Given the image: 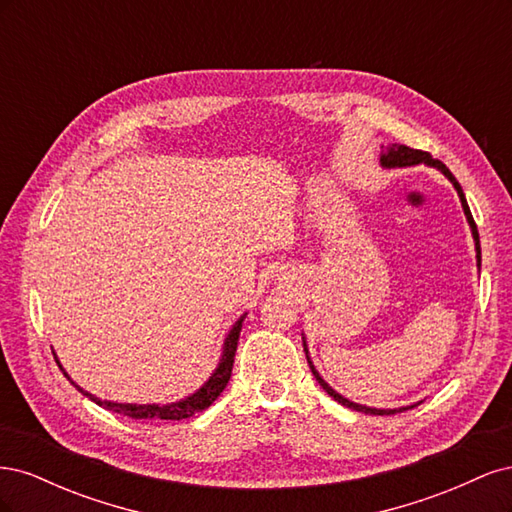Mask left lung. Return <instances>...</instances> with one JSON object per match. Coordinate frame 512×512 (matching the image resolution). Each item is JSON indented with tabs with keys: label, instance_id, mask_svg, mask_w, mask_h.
<instances>
[{
	"label": "left lung",
	"instance_id": "left-lung-1",
	"mask_svg": "<svg viewBox=\"0 0 512 512\" xmlns=\"http://www.w3.org/2000/svg\"><path fill=\"white\" fill-rule=\"evenodd\" d=\"M380 164H382L384 168H401V166L427 164V166L438 168L440 173L455 185V190H457L459 200H461L463 213H466L468 224H470V228H472V237H474V241H476V260H478V267H480V241H478V230H476L474 218H472V213H470L466 194H463L461 185H459V181L453 177L451 170H448L440 160H433V158H431V153L421 151V149H412V147H406V145H397V143H393V145H389V147L384 149V153L380 156ZM303 348H305V354H307V344H305V339H303ZM307 363H309V367H312V374L316 376V380H318V384L322 386V389L327 391L335 401H339V404L346 406V408H352V410H356V412H365V414H378V416H384V414H395V412H404V410H408V408H414V406H406V408H395V410H380V408H367V406H361V404H354V401H350V399H346V397L339 395L337 391H333L331 386L320 378V374L316 371V367L312 365V361H309V354H307Z\"/></svg>",
	"mask_w": 512,
	"mask_h": 512
}]
</instances>
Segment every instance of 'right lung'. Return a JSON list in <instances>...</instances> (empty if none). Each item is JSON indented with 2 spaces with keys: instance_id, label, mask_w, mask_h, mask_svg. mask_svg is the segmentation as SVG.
Returning a JSON list of instances; mask_svg holds the SVG:
<instances>
[{
  "instance_id": "1",
  "label": "right lung",
  "mask_w": 512,
  "mask_h": 512,
  "mask_svg": "<svg viewBox=\"0 0 512 512\" xmlns=\"http://www.w3.org/2000/svg\"><path fill=\"white\" fill-rule=\"evenodd\" d=\"M243 318L245 314L235 322V327L230 329V333L226 335L224 339V350H222V359L218 363V367H215V371L211 374V378L200 386V389L185 397L181 401H175V404H166V406H160V404H115V401H102L98 399L96 395H91L87 391H83L79 384L72 382L70 376L66 374V369L59 365V369L64 371V376L79 389L85 397H89L91 401H96L98 406L106 408V410H113L117 414H123V416H130V418H147V421H183V418H190L194 416L196 412H203L207 410L215 399L220 397V393L226 389V384L230 380V374H232V363H235V352H237V344H239V333H241V327H243Z\"/></svg>"
}]
</instances>
